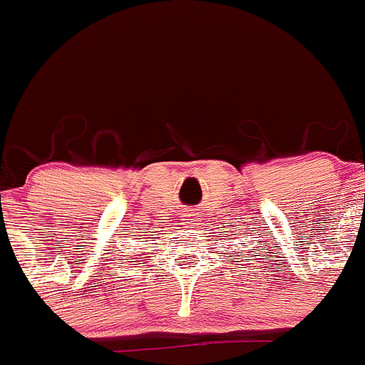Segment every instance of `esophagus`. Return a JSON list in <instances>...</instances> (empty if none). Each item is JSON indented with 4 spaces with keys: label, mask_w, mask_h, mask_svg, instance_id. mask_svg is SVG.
Returning a JSON list of instances; mask_svg holds the SVG:
<instances>
[{
    "label": "esophagus",
    "mask_w": 365,
    "mask_h": 365,
    "mask_svg": "<svg viewBox=\"0 0 365 365\" xmlns=\"http://www.w3.org/2000/svg\"><path fill=\"white\" fill-rule=\"evenodd\" d=\"M182 221H185V225H188V227H193V225H197L195 222V214L190 210H186L185 214H182Z\"/></svg>",
    "instance_id": "1"
}]
</instances>
